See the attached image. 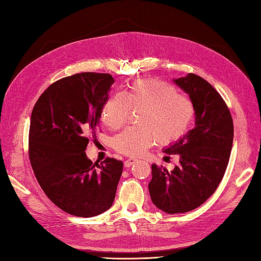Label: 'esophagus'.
Masks as SVG:
<instances>
[{
  "mask_svg": "<svg viewBox=\"0 0 261 261\" xmlns=\"http://www.w3.org/2000/svg\"><path fill=\"white\" fill-rule=\"evenodd\" d=\"M138 162V159H136V158H129V159H126L125 162H124V167L125 168H129V167H131L132 165H134L135 163H137Z\"/></svg>",
  "mask_w": 261,
  "mask_h": 261,
  "instance_id": "34e87169",
  "label": "esophagus"
}]
</instances>
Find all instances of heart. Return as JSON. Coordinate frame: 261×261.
Wrapping results in <instances>:
<instances>
[{"mask_svg": "<svg viewBox=\"0 0 261 261\" xmlns=\"http://www.w3.org/2000/svg\"><path fill=\"white\" fill-rule=\"evenodd\" d=\"M130 109L141 110L138 116L140 126L127 127L113 138V148L126 156H139L154 141L169 145L190 129L195 109L188 97L159 80H137L123 94H115L102 108V121L111 129L123 125Z\"/></svg>", "mask_w": 261, "mask_h": 261, "instance_id": "heart-1", "label": "heart"}]
</instances>
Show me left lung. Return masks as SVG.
<instances>
[{"label": "left lung", "mask_w": 261, "mask_h": 261, "mask_svg": "<svg viewBox=\"0 0 261 261\" xmlns=\"http://www.w3.org/2000/svg\"><path fill=\"white\" fill-rule=\"evenodd\" d=\"M173 81L191 98L195 126L163 149L178 154V166L168 171L151 165V201L168 214L192 211L212 195L223 178L233 143V121L215 88L195 74Z\"/></svg>", "instance_id": "obj_1"}]
</instances>
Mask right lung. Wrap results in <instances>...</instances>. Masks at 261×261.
Returning a JSON list of instances; mask_svg holds the SVG:
<instances>
[{
  "label": "right lung",
  "mask_w": 261,
  "mask_h": 261,
  "mask_svg": "<svg viewBox=\"0 0 261 261\" xmlns=\"http://www.w3.org/2000/svg\"><path fill=\"white\" fill-rule=\"evenodd\" d=\"M114 83L110 74L81 73L55 82L32 110L29 158L39 185L59 208L81 218L112 206L121 160L92 163L88 135L95 131Z\"/></svg>",
  "instance_id": "obj_1"
}]
</instances>
